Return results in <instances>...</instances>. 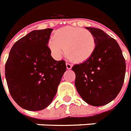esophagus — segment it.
I'll return each instance as SVG.
<instances>
[{"instance_id": "obj_1", "label": "esophagus", "mask_w": 131, "mask_h": 131, "mask_svg": "<svg viewBox=\"0 0 131 131\" xmlns=\"http://www.w3.org/2000/svg\"><path fill=\"white\" fill-rule=\"evenodd\" d=\"M66 67H67V69H71L72 68V65L70 63H69V62H67V63H66Z\"/></svg>"}]
</instances>
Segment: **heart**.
I'll list each match as a JSON object with an SVG mask.
<instances>
[{"label":"heart","instance_id":"obj_1","mask_svg":"<svg viewBox=\"0 0 131 131\" xmlns=\"http://www.w3.org/2000/svg\"><path fill=\"white\" fill-rule=\"evenodd\" d=\"M49 47L56 58H61L66 51L70 60L82 62L87 60L93 53L95 40L88 30L67 27L55 33L53 38L49 42Z\"/></svg>","mask_w":131,"mask_h":131}]
</instances>
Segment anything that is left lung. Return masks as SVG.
Returning a JSON list of instances; mask_svg holds the SVG:
<instances>
[{
    "instance_id": "1",
    "label": "left lung",
    "mask_w": 131,
    "mask_h": 131,
    "mask_svg": "<svg viewBox=\"0 0 131 131\" xmlns=\"http://www.w3.org/2000/svg\"><path fill=\"white\" fill-rule=\"evenodd\" d=\"M95 40L92 56L75 64V85L84 101L94 106L105 105L113 100L123 85L126 62L115 39L102 29L86 27Z\"/></svg>"
}]
</instances>
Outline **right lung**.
<instances>
[{
	"mask_svg": "<svg viewBox=\"0 0 131 131\" xmlns=\"http://www.w3.org/2000/svg\"><path fill=\"white\" fill-rule=\"evenodd\" d=\"M53 29L34 30L13 45L5 64V78L12 98L28 111L49 105L66 71L65 61H57L48 47Z\"/></svg>",
	"mask_w": 131,
	"mask_h": 131,
	"instance_id": "obj_1",
	"label": "right lung"
}]
</instances>
